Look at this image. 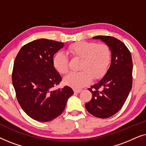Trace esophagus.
I'll return each instance as SVG.
<instances>
[{
    "label": "esophagus",
    "mask_w": 146,
    "mask_h": 146,
    "mask_svg": "<svg viewBox=\"0 0 146 146\" xmlns=\"http://www.w3.org/2000/svg\"><path fill=\"white\" fill-rule=\"evenodd\" d=\"M74 93H76V94H78L81 92V90H77V89H74Z\"/></svg>",
    "instance_id": "1"
}]
</instances>
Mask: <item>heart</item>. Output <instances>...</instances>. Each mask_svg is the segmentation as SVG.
<instances>
[{"label":"heart","mask_w":146,"mask_h":146,"mask_svg":"<svg viewBox=\"0 0 146 146\" xmlns=\"http://www.w3.org/2000/svg\"><path fill=\"white\" fill-rule=\"evenodd\" d=\"M68 50L74 58L82 59L78 72H70L64 78V83L75 89L88 85L92 80H99L107 72L111 60L110 47L104 44L82 41L70 45ZM53 66L58 72L65 74L69 69L68 58L62 52L54 56Z\"/></svg>","instance_id":"b5f03b06"}]
</instances>
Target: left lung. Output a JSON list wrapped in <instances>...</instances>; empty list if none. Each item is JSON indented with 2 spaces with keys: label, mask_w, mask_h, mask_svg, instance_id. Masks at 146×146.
Masks as SVG:
<instances>
[{
  "label": "left lung",
  "mask_w": 146,
  "mask_h": 146,
  "mask_svg": "<svg viewBox=\"0 0 146 146\" xmlns=\"http://www.w3.org/2000/svg\"><path fill=\"white\" fill-rule=\"evenodd\" d=\"M93 38L101 40L108 46L111 52V60L103 78L88 88L92 98L85 107L92 115L107 118L121 108L131 90L132 59L128 48L118 39L110 36H96Z\"/></svg>",
  "instance_id": "obj_1"
}]
</instances>
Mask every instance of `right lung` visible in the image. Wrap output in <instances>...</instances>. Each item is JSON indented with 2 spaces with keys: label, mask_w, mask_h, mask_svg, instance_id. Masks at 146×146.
Instances as JSON below:
<instances>
[{
  "label": "right lung",
  "mask_w": 146,
  "mask_h": 146,
  "mask_svg": "<svg viewBox=\"0 0 146 146\" xmlns=\"http://www.w3.org/2000/svg\"><path fill=\"white\" fill-rule=\"evenodd\" d=\"M64 43L44 38L23 46L15 60L12 81L22 109L38 121H49L63 112L72 89L53 90L62 78L53 66L54 55Z\"/></svg>",
  "instance_id": "right-lung-1"
}]
</instances>
